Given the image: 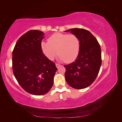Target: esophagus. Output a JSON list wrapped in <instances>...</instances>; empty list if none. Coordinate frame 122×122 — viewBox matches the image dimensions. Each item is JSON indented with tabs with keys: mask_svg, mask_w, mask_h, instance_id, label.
Instances as JSON below:
<instances>
[{
	"mask_svg": "<svg viewBox=\"0 0 122 122\" xmlns=\"http://www.w3.org/2000/svg\"><path fill=\"white\" fill-rule=\"evenodd\" d=\"M56 67L57 68H58L60 66H61V65L59 64H56Z\"/></svg>",
	"mask_w": 122,
	"mask_h": 122,
	"instance_id": "1",
	"label": "esophagus"
}]
</instances>
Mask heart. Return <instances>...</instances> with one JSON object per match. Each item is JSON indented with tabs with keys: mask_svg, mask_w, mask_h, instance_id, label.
<instances>
[{
	"mask_svg": "<svg viewBox=\"0 0 122 122\" xmlns=\"http://www.w3.org/2000/svg\"><path fill=\"white\" fill-rule=\"evenodd\" d=\"M41 48L43 54L51 61L58 54L60 61L71 63L79 54L80 41L74 34L56 33L50 36L47 42H41Z\"/></svg>",
	"mask_w": 122,
	"mask_h": 122,
	"instance_id": "obj_1",
	"label": "heart"
}]
</instances>
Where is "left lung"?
<instances>
[{
    "instance_id": "obj_1",
    "label": "left lung",
    "mask_w": 122,
    "mask_h": 122,
    "mask_svg": "<svg viewBox=\"0 0 122 122\" xmlns=\"http://www.w3.org/2000/svg\"><path fill=\"white\" fill-rule=\"evenodd\" d=\"M65 31H71L80 41V51L76 61L64 66L65 78L72 88L84 89L94 82L99 71L102 64L101 46L87 30L73 28Z\"/></svg>"
}]
</instances>
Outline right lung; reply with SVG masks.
Here are the masks:
<instances>
[{"label":"right lung","mask_w":122,"mask_h":122,"mask_svg":"<svg viewBox=\"0 0 122 122\" xmlns=\"http://www.w3.org/2000/svg\"><path fill=\"white\" fill-rule=\"evenodd\" d=\"M43 31L31 30L20 36L13 51V71L16 81L26 92L41 96L52 87L57 71L56 64L43 54Z\"/></svg>","instance_id":"1"}]
</instances>
